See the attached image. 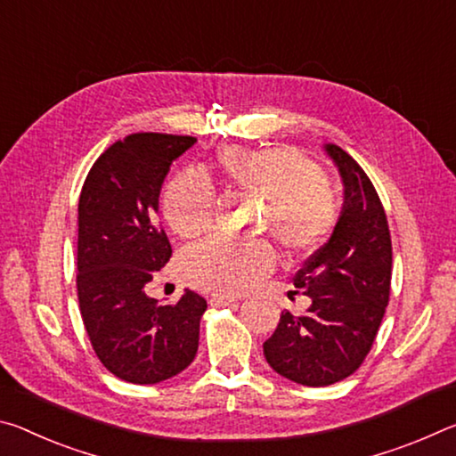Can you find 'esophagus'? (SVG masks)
Returning <instances> with one entry per match:
<instances>
[{"label": "esophagus", "instance_id": "34e87169", "mask_svg": "<svg viewBox=\"0 0 456 456\" xmlns=\"http://www.w3.org/2000/svg\"><path fill=\"white\" fill-rule=\"evenodd\" d=\"M234 301H236L234 297H226V295H212L210 297L212 307H226V305H232Z\"/></svg>", "mask_w": 456, "mask_h": 456}]
</instances>
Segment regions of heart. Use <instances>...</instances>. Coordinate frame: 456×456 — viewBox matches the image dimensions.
Instances as JSON below:
<instances>
[{"instance_id": "b5f03b06", "label": "heart", "mask_w": 456, "mask_h": 456, "mask_svg": "<svg viewBox=\"0 0 456 456\" xmlns=\"http://www.w3.org/2000/svg\"><path fill=\"white\" fill-rule=\"evenodd\" d=\"M218 171L238 191L266 204L268 230L287 255H303L330 234L338 204L315 163L287 147H226ZM216 193L198 171L171 179L163 193V218L177 236L198 238L212 228ZM274 255L266 242L236 244L222 238L185 248L179 271L193 287L240 295L271 271Z\"/></svg>"}]
</instances>
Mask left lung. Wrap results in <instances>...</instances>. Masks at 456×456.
I'll list each match as a JSON object with an SVG mask.
<instances>
[{"mask_svg": "<svg viewBox=\"0 0 456 456\" xmlns=\"http://www.w3.org/2000/svg\"><path fill=\"white\" fill-rule=\"evenodd\" d=\"M323 151L343 183L339 218L295 277L311 307L298 317L282 313L263 346L277 374L313 387L341 382L360 368L382 323L392 279L390 230L376 188L341 147L325 143Z\"/></svg>", "mask_w": 456, "mask_h": 456, "instance_id": "8db88e82", "label": "left lung"}]
</instances>
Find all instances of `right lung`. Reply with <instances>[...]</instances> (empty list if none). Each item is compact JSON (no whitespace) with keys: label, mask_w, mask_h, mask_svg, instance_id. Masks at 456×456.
Segmentation results:
<instances>
[{"label":"right lung","mask_w":456,"mask_h":456,"mask_svg":"<svg viewBox=\"0 0 456 456\" xmlns=\"http://www.w3.org/2000/svg\"><path fill=\"white\" fill-rule=\"evenodd\" d=\"M196 139L135 133L94 161L78 200V303L94 354L131 384H158L198 354L204 297L185 289L175 305L145 293L171 258L159 228V193L171 163Z\"/></svg>","instance_id":"add662e5"}]
</instances>
